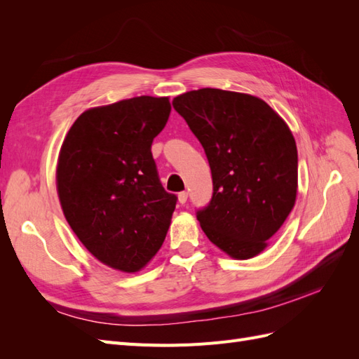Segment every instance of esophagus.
<instances>
[{
	"instance_id": "esophagus-1",
	"label": "esophagus",
	"mask_w": 359,
	"mask_h": 359,
	"mask_svg": "<svg viewBox=\"0 0 359 359\" xmlns=\"http://www.w3.org/2000/svg\"><path fill=\"white\" fill-rule=\"evenodd\" d=\"M187 198H189V193L187 191H181V193H178V202L181 203V205H184L187 202Z\"/></svg>"
}]
</instances>
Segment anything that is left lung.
I'll list each match as a JSON object with an SVG mask.
<instances>
[{
    "label": "left lung",
    "mask_w": 359,
    "mask_h": 359,
    "mask_svg": "<svg viewBox=\"0 0 359 359\" xmlns=\"http://www.w3.org/2000/svg\"><path fill=\"white\" fill-rule=\"evenodd\" d=\"M172 104L210 161L214 193L198 212L202 231L232 259L260 255L297 201L298 153L289 126L245 93L201 88Z\"/></svg>",
    "instance_id": "1"
}]
</instances>
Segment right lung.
I'll return each mask as SVG.
<instances>
[{"label": "right lung", "instance_id": "obj_1", "mask_svg": "<svg viewBox=\"0 0 359 359\" xmlns=\"http://www.w3.org/2000/svg\"><path fill=\"white\" fill-rule=\"evenodd\" d=\"M169 97L140 95L85 111L58 154L57 191L67 223L106 266L137 273L160 250L177 196L165 191L151 144Z\"/></svg>", "mask_w": 359, "mask_h": 359}]
</instances>
